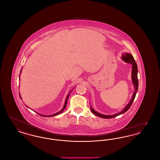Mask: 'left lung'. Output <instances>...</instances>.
<instances>
[{
  "mask_svg": "<svg viewBox=\"0 0 160 160\" xmlns=\"http://www.w3.org/2000/svg\"><path fill=\"white\" fill-rule=\"evenodd\" d=\"M122 59L125 61L127 63H129L132 64V83L134 84V89L135 91L134 92V94L132 95V97L131 98V100L130 101L129 104L125 107V108L122 110V112L117 113V114H113V115H111V116H107V115H104V114H99L98 112H97L96 111H95L91 106V112L95 115L99 116L100 118H104V119H110V118H113L114 117H116L120 114H122L125 113L127 111H128V110L131 106L134 98L136 97V93H137V90H138V78H137V73H138V69H137V63H136V61L134 60L133 56L129 53H125V55H123L122 58Z\"/></svg>",
  "mask_w": 160,
  "mask_h": 160,
  "instance_id": "left-lung-1",
  "label": "left lung"
}]
</instances>
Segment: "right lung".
<instances>
[{"instance_id":"obj_1","label":"right lung","mask_w":160,"mask_h":160,"mask_svg":"<svg viewBox=\"0 0 160 160\" xmlns=\"http://www.w3.org/2000/svg\"><path fill=\"white\" fill-rule=\"evenodd\" d=\"M21 72V71H20ZM71 93V92H70ZM70 93H69L68 95H67V98H66V100H65V104H64V106L63 107V108L61 110L60 112H58V113H55V114H53V115H51V116H56V115H58V114H60L61 113H62L63 112V110H65V108H66V106H67V101H68V99L69 96V94H70ZM40 116H44V117H46L47 116H44V115H41V114H39Z\"/></svg>"}]
</instances>
